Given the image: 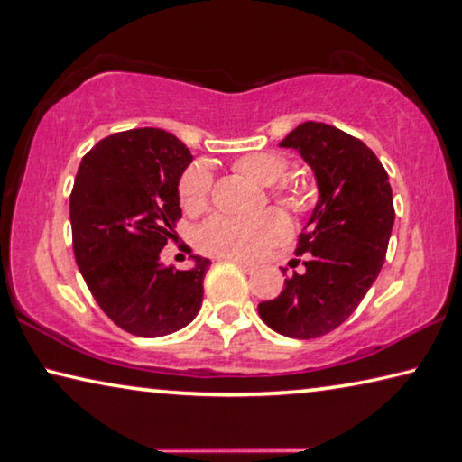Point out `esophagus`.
<instances>
[{"mask_svg":"<svg viewBox=\"0 0 462 462\" xmlns=\"http://www.w3.org/2000/svg\"><path fill=\"white\" fill-rule=\"evenodd\" d=\"M232 263H236V265L245 271V273H254V265H251V263H245V261H232Z\"/></svg>","mask_w":462,"mask_h":462,"instance_id":"34e87169","label":"esophagus"}]
</instances>
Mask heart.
I'll use <instances>...</instances> for the list:
<instances>
[{"mask_svg":"<svg viewBox=\"0 0 462 462\" xmlns=\"http://www.w3.org/2000/svg\"><path fill=\"white\" fill-rule=\"evenodd\" d=\"M234 171L243 172L245 177L257 180L259 185H273L288 172V160L273 152H253L234 160ZM211 195V172L208 166L193 164L189 166L179 180V199L187 211H199L209 201ZM273 199L285 208L300 209L304 208L306 195L304 187L298 182H282L273 189ZM288 234V222L280 211L269 209L257 217H230V216H211L197 230V245L203 253L214 257L251 261L271 245L280 243Z\"/></svg>","mask_w":462,"mask_h":462,"instance_id":"obj_1","label":"heart"}]
</instances>
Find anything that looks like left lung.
Returning a JSON list of instances; mask_svg holds the SVG:
<instances>
[{"mask_svg":"<svg viewBox=\"0 0 462 462\" xmlns=\"http://www.w3.org/2000/svg\"><path fill=\"white\" fill-rule=\"evenodd\" d=\"M314 171L319 201L298 236L306 271L282 294L259 304L275 333L314 339L346 323L384 265L394 224L389 174L362 139L327 123L306 121L282 139Z\"/></svg>","mask_w":462,"mask_h":462,"instance_id":"obj_1","label":"left lung"}]
</instances>
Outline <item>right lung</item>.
Instances as JSON below:
<instances>
[{
  "mask_svg": "<svg viewBox=\"0 0 462 462\" xmlns=\"http://www.w3.org/2000/svg\"><path fill=\"white\" fill-rule=\"evenodd\" d=\"M191 152L162 129L113 134L82 158L69 195L73 254L108 319L137 337L187 327L203 300L209 261L187 271L160 253L180 219L179 179Z\"/></svg>",
  "mask_w": 462,
  "mask_h": 462,
  "instance_id": "right-lung-1",
  "label": "right lung"
}]
</instances>
